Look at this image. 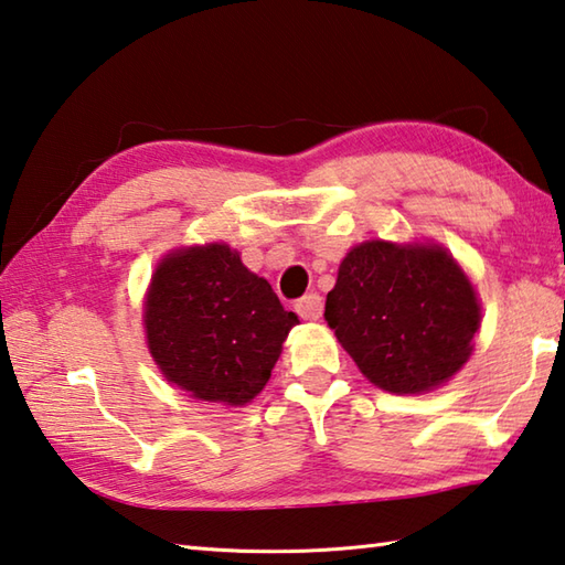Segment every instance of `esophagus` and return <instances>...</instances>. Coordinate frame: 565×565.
Returning <instances> with one entry per match:
<instances>
[{
  "instance_id": "34e87169",
  "label": "esophagus",
  "mask_w": 565,
  "mask_h": 565,
  "mask_svg": "<svg viewBox=\"0 0 565 565\" xmlns=\"http://www.w3.org/2000/svg\"><path fill=\"white\" fill-rule=\"evenodd\" d=\"M296 313L306 318V321H316V318H321L323 313V299L318 294L303 296V299L296 301Z\"/></svg>"
}]
</instances>
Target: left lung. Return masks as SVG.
<instances>
[{"instance_id":"1","label":"left lung","mask_w":565,"mask_h":565,"mask_svg":"<svg viewBox=\"0 0 565 565\" xmlns=\"http://www.w3.org/2000/svg\"><path fill=\"white\" fill-rule=\"evenodd\" d=\"M323 316L361 373L387 393L447 383L479 328L475 289L452 256L381 239L348 252Z\"/></svg>"}]
</instances>
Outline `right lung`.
Here are the masks:
<instances>
[{"instance_id":"right-lung-1","label":"right lung","mask_w":565,"mask_h":565,"mask_svg":"<svg viewBox=\"0 0 565 565\" xmlns=\"http://www.w3.org/2000/svg\"><path fill=\"white\" fill-rule=\"evenodd\" d=\"M296 323L227 244L170 254L146 301L148 348L162 375L207 403H249Z\"/></svg>"}]
</instances>
